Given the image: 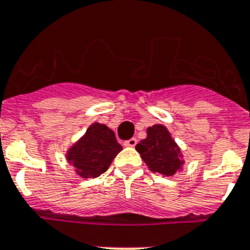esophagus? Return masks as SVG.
<instances>
[{"instance_id": "34e87169", "label": "esophagus", "mask_w": 250, "mask_h": 250, "mask_svg": "<svg viewBox=\"0 0 250 250\" xmlns=\"http://www.w3.org/2000/svg\"><path fill=\"white\" fill-rule=\"evenodd\" d=\"M137 144V140L136 139H129L127 141H125V146H128V147H133Z\"/></svg>"}]
</instances>
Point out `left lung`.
<instances>
[{
  "label": "left lung",
  "mask_w": 250,
  "mask_h": 250,
  "mask_svg": "<svg viewBox=\"0 0 250 250\" xmlns=\"http://www.w3.org/2000/svg\"><path fill=\"white\" fill-rule=\"evenodd\" d=\"M136 150L150 171L166 177L174 176L176 172L181 171L185 164L180 146L163 125L147 127L146 139L136 145Z\"/></svg>",
  "instance_id": "1"
}]
</instances>
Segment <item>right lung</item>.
<instances>
[{"instance_id":"right-lung-1","label":"right lung","mask_w":250,"mask_h":250,"mask_svg":"<svg viewBox=\"0 0 250 250\" xmlns=\"http://www.w3.org/2000/svg\"><path fill=\"white\" fill-rule=\"evenodd\" d=\"M122 150L115 133L101 123H92L86 133L66 150L65 158L76 174L82 178H96L107 171Z\"/></svg>"}]
</instances>
